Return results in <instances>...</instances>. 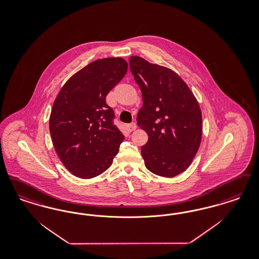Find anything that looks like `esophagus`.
<instances>
[{
  "label": "esophagus",
  "instance_id": "34e87169",
  "mask_svg": "<svg viewBox=\"0 0 259 259\" xmlns=\"http://www.w3.org/2000/svg\"><path fill=\"white\" fill-rule=\"evenodd\" d=\"M136 128H137V124L134 123V122L127 125V129H128V131H130V132H132V131L136 130Z\"/></svg>",
  "mask_w": 259,
  "mask_h": 259
}]
</instances>
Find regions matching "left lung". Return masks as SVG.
<instances>
[{
	"instance_id": "obj_1",
	"label": "left lung",
	"mask_w": 259,
	"mask_h": 259,
	"mask_svg": "<svg viewBox=\"0 0 259 259\" xmlns=\"http://www.w3.org/2000/svg\"><path fill=\"white\" fill-rule=\"evenodd\" d=\"M143 95L137 123L148 135L142 156L148 170L164 177L185 171L201 141L202 117L196 97L171 69L141 57L129 59Z\"/></svg>"
}]
</instances>
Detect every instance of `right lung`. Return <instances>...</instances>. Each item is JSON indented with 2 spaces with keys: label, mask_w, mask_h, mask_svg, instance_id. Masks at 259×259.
Listing matches in <instances>:
<instances>
[{
  "label": "right lung",
  "mask_w": 259,
  "mask_h": 259,
  "mask_svg": "<svg viewBox=\"0 0 259 259\" xmlns=\"http://www.w3.org/2000/svg\"><path fill=\"white\" fill-rule=\"evenodd\" d=\"M127 69L121 58L91 62L68 79L53 104V145L73 176L93 178L113 164L124 136L114 124V110L106 103V96Z\"/></svg>",
  "instance_id": "1"
}]
</instances>
